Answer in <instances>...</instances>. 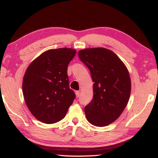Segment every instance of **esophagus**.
Returning a JSON list of instances; mask_svg holds the SVG:
<instances>
[{"label":"esophagus","instance_id":"esophagus-1","mask_svg":"<svg viewBox=\"0 0 158 158\" xmlns=\"http://www.w3.org/2000/svg\"><path fill=\"white\" fill-rule=\"evenodd\" d=\"M75 95H76L77 98H78L80 95H81V93H80V91H75Z\"/></svg>","mask_w":158,"mask_h":158}]
</instances>
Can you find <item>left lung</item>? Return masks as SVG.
Instances as JSON below:
<instances>
[{
    "label": "left lung",
    "mask_w": 158,
    "mask_h": 158,
    "mask_svg": "<svg viewBox=\"0 0 158 158\" xmlns=\"http://www.w3.org/2000/svg\"><path fill=\"white\" fill-rule=\"evenodd\" d=\"M78 57L94 83V98L85 106L86 118L94 126H107L119 117L129 101V71L115 53L103 47L82 49Z\"/></svg>",
    "instance_id": "8db88e82"
}]
</instances>
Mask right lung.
<instances>
[{"label": "right lung", "mask_w": 158, "mask_h": 158, "mask_svg": "<svg viewBox=\"0 0 158 158\" xmlns=\"http://www.w3.org/2000/svg\"><path fill=\"white\" fill-rule=\"evenodd\" d=\"M76 51L71 48L49 49L36 57L23 76L22 90L28 109L45 124L65 116L75 94L69 86L68 66Z\"/></svg>", "instance_id": "obj_1"}]
</instances>
